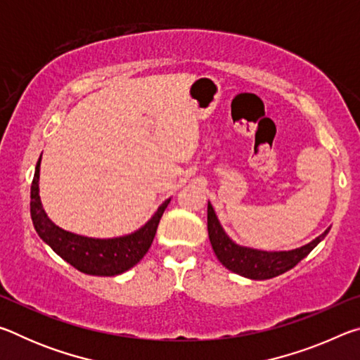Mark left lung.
I'll return each mask as SVG.
<instances>
[{
    "label": "left lung",
    "instance_id": "obj_1",
    "mask_svg": "<svg viewBox=\"0 0 360 360\" xmlns=\"http://www.w3.org/2000/svg\"><path fill=\"white\" fill-rule=\"evenodd\" d=\"M328 230L330 227L311 243L292 249V251H260V249L236 245L225 233L214 208L208 202V235L214 254L225 268L249 279H270L283 275L290 268H294L302 259L307 257L326 238Z\"/></svg>",
    "mask_w": 360,
    "mask_h": 360
}]
</instances>
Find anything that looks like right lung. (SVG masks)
<instances>
[{
  "label": "right lung",
  "instance_id": "obj_1",
  "mask_svg": "<svg viewBox=\"0 0 360 360\" xmlns=\"http://www.w3.org/2000/svg\"><path fill=\"white\" fill-rule=\"evenodd\" d=\"M39 168L41 157L36 163L32 182L30 212H32L34 230L38 231L41 240L53 249V252H57L60 257L77 268L79 271L94 276L120 275L135 266L144 257L154 241L163 211L167 210L172 198L165 200L158 206L154 216L141 229L130 235L117 236V238H89V236L76 235L60 229L47 217L39 197Z\"/></svg>",
  "mask_w": 360,
  "mask_h": 360
}]
</instances>
